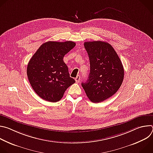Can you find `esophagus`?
<instances>
[{
    "mask_svg": "<svg viewBox=\"0 0 153 153\" xmlns=\"http://www.w3.org/2000/svg\"><path fill=\"white\" fill-rule=\"evenodd\" d=\"M80 76L79 75H77V77L75 78V80L76 82H80Z\"/></svg>",
    "mask_w": 153,
    "mask_h": 153,
    "instance_id": "esophagus-1",
    "label": "esophagus"
}]
</instances>
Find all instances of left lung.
I'll return each mask as SVG.
<instances>
[{"instance_id":"left-lung-1","label":"left lung","mask_w":153,"mask_h":153,"mask_svg":"<svg viewBox=\"0 0 153 153\" xmlns=\"http://www.w3.org/2000/svg\"><path fill=\"white\" fill-rule=\"evenodd\" d=\"M84 47L90 59V73L88 80L82 86L91 102L99 103L118 91L123 80V67L110 43L86 42Z\"/></svg>"}]
</instances>
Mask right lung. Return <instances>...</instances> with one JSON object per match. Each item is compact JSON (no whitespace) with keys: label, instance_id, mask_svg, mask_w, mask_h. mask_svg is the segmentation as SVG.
I'll use <instances>...</instances> for the list:
<instances>
[{"label":"right lung","instance_id":"right-lung-1","mask_svg":"<svg viewBox=\"0 0 153 153\" xmlns=\"http://www.w3.org/2000/svg\"><path fill=\"white\" fill-rule=\"evenodd\" d=\"M75 45L76 43L71 41H49L43 43L30 60L28 78L35 93L42 99L58 102L68 87L75 83L63 60Z\"/></svg>","mask_w":153,"mask_h":153}]
</instances>
